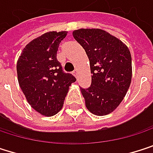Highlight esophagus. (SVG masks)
I'll use <instances>...</instances> for the list:
<instances>
[{
    "label": "esophagus",
    "instance_id": "esophagus-1",
    "mask_svg": "<svg viewBox=\"0 0 153 153\" xmlns=\"http://www.w3.org/2000/svg\"><path fill=\"white\" fill-rule=\"evenodd\" d=\"M73 75L77 78V77H78V72H77V70H75V71L73 72Z\"/></svg>",
    "mask_w": 153,
    "mask_h": 153
}]
</instances>
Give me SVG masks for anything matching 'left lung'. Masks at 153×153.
I'll return each mask as SVG.
<instances>
[{"label":"left lung","instance_id":"8db88e82","mask_svg":"<svg viewBox=\"0 0 153 153\" xmlns=\"http://www.w3.org/2000/svg\"><path fill=\"white\" fill-rule=\"evenodd\" d=\"M73 36L85 49L90 61L92 83L81 88L87 110L104 116L123 101L132 79V58L127 46L108 32L77 29Z\"/></svg>","mask_w":153,"mask_h":153}]
</instances>
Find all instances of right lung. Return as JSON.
<instances>
[{
    "label": "right lung",
    "mask_w": 153,
    "mask_h": 153,
    "mask_svg": "<svg viewBox=\"0 0 153 153\" xmlns=\"http://www.w3.org/2000/svg\"><path fill=\"white\" fill-rule=\"evenodd\" d=\"M68 32H48L31 41L22 51L17 73L19 86L28 103L40 114L51 117L62 108L76 77L65 73L57 51Z\"/></svg>",
    "instance_id": "1"
}]
</instances>
